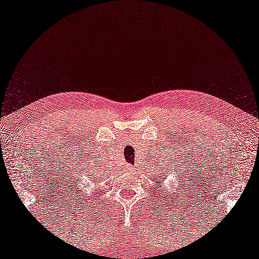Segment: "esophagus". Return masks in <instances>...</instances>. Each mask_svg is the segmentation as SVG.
I'll use <instances>...</instances> for the list:
<instances>
[{
  "label": "esophagus",
  "instance_id": "34e87169",
  "mask_svg": "<svg viewBox=\"0 0 259 259\" xmlns=\"http://www.w3.org/2000/svg\"><path fill=\"white\" fill-rule=\"evenodd\" d=\"M128 169L132 170V169H133V167H132V166H128Z\"/></svg>",
  "mask_w": 259,
  "mask_h": 259
}]
</instances>
